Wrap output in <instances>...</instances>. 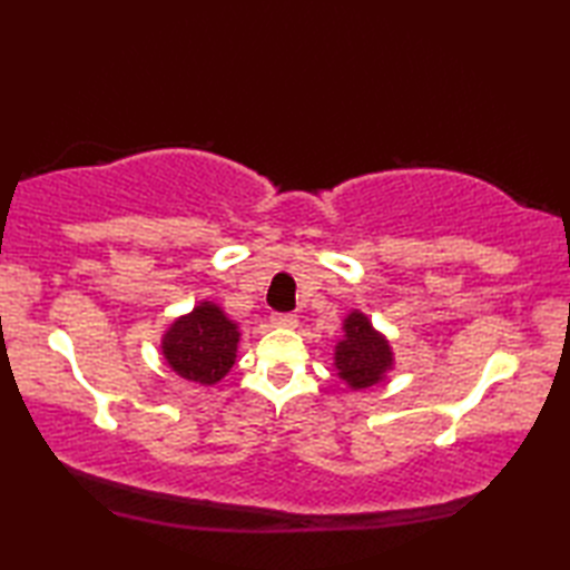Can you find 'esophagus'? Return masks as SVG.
<instances>
[{"label": "esophagus", "mask_w": 570, "mask_h": 570, "mask_svg": "<svg viewBox=\"0 0 570 570\" xmlns=\"http://www.w3.org/2000/svg\"><path fill=\"white\" fill-rule=\"evenodd\" d=\"M272 325H276V328H296L298 318L294 316V313H272Z\"/></svg>", "instance_id": "34e87169"}]
</instances>
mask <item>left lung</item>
<instances>
[{
	"instance_id": "left-lung-1",
	"label": "left lung",
	"mask_w": 570,
	"mask_h": 570,
	"mask_svg": "<svg viewBox=\"0 0 570 570\" xmlns=\"http://www.w3.org/2000/svg\"><path fill=\"white\" fill-rule=\"evenodd\" d=\"M333 367L353 392L384 382L386 372L394 370L390 341L357 308L350 311L343 321V337L335 345Z\"/></svg>"
}]
</instances>
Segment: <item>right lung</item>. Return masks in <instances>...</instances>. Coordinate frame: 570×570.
Listing matches in <instances>:
<instances>
[{
    "instance_id": "1",
    "label": "right lung",
    "mask_w": 570,
    "mask_h": 570,
    "mask_svg": "<svg viewBox=\"0 0 570 570\" xmlns=\"http://www.w3.org/2000/svg\"><path fill=\"white\" fill-rule=\"evenodd\" d=\"M239 335V325L220 306L200 301L168 325L161 335V355L178 377L213 386L233 370Z\"/></svg>"
}]
</instances>
